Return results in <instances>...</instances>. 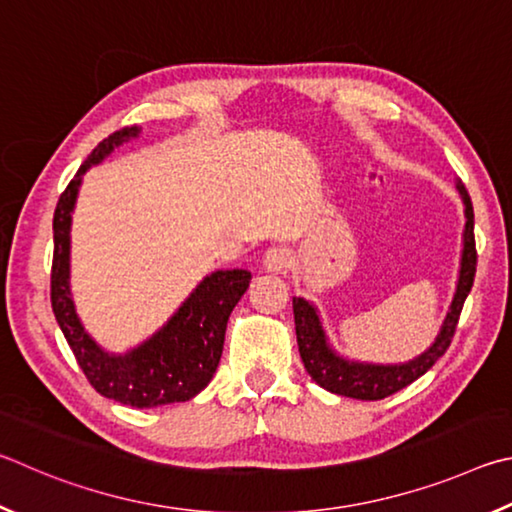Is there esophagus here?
<instances>
[{"mask_svg":"<svg viewBox=\"0 0 512 512\" xmlns=\"http://www.w3.org/2000/svg\"><path fill=\"white\" fill-rule=\"evenodd\" d=\"M290 265H292L290 249H285V247H270V249L265 251V258H263L265 272L285 274V272L290 270Z\"/></svg>","mask_w":512,"mask_h":512,"instance_id":"esophagus-1","label":"esophagus"}]
</instances>
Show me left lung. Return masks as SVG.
<instances>
[{"mask_svg": "<svg viewBox=\"0 0 512 512\" xmlns=\"http://www.w3.org/2000/svg\"><path fill=\"white\" fill-rule=\"evenodd\" d=\"M463 206H465V229H463V251H461V267L459 279H456V290L443 326L438 328V335L423 353L416 355L414 360L400 364H373V362H357L339 355L328 342V335L321 324L319 310L312 301L303 297L292 299L294 308V326H297V344L303 366L310 373L319 387H324L337 396L355 398V400H382L405 389L407 384L418 380L436 364L438 357L450 346L463 303L468 299L474 283V272H477V247H474V211L470 195L461 182H456Z\"/></svg>", "mask_w": 512, "mask_h": 512, "instance_id": "8db88e82", "label": "left lung"}]
</instances>
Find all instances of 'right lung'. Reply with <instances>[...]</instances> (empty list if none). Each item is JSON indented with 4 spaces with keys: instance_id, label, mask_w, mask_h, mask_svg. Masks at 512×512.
<instances>
[{
    "instance_id": "add662e5",
    "label": "right lung",
    "mask_w": 512,
    "mask_h": 512,
    "mask_svg": "<svg viewBox=\"0 0 512 512\" xmlns=\"http://www.w3.org/2000/svg\"><path fill=\"white\" fill-rule=\"evenodd\" d=\"M139 132L132 125L103 139L60 195L53 213L51 308L89 384L121 405L148 409L191 400L211 382L229 315L247 292L251 272L218 270L204 276L164 326L125 353L105 351L87 333L71 297V213L87 170Z\"/></svg>"
}]
</instances>
